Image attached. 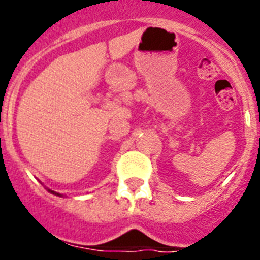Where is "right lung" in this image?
<instances>
[{
  "mask_svg": "<svg viewBox=\"0 0 260 260\" xmlns=\"http://www.w3.org/2000/svg\"><path fill=\"white\" fill-rule=\"evenodd\" d=\"M49 191H50V192H51V193H54V195H56V196H61V195H60V193L55 192V191H51V190H49Z\"/></svg>",
  "mask_w": 260,
  "mask_h": 260,
  "instance_id": "1",
  "label": "right lung"
}]
</instances>
